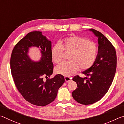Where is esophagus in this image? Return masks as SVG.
<instances>
[{"mask_svg":"<svg viewBox=\"0 0 124 124\" xmlns=\"http://www.w3.org/2000/svg\"><path fill=\"white\" fill-rule=\"evenodd\" d=\"M71 78L70 77H64V79H65V81H66V82H68V81H70L71 80Z\"/></svg>","mask_w":124,"mask_h":124,"instance_id":"obj_1","label":"esophagus"}]
</instances>
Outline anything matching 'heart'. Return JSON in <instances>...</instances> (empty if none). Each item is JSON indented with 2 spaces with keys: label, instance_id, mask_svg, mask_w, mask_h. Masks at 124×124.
<instances>
[{
  "label": "heart",
  "instance_id": "obj_1",
  "mask_svg": "<svg viewBox=\"0 0 124 124\" xmlns=\"http://www.w3.org/2000/svg\"><path fill=\"white\" fill-rule=\"evenodd\" d=\"M63 50L70 53V62H63L56 67L57 74L71 76L78 71L86 70L95 63L98 54V46L95 42L88 40L84 38L72 36L65 38L56 44L51 50V58L56 63L61 61Z\"/></svg>",
  "mask_w": 124,
  "mask_h": 124
}]
</instances>
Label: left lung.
<instances>
[{
	"label": "left lung",
	"mask_w": 124,
	"mask_h": 124,
	"mask_svg": "<svg viewBox=\"0 0 124 124\" xmlns=\"http://www.w3.org/2000/svg\"><path fill=\"white\" fill-rule=\"evenodd\" d=\"M98 38V54L95 63L83 73L84 78L76 75L73 80L77 87L72 92L74 99L79 103L88 105L98 101L108 91L116 69V51L112 43L98 31L90 29Z\"/></svg>",
	"instance_id": "left-lung-1"
}]
</instances>
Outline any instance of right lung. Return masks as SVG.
<instances>
[{"label": "right lung", "mask_w": 124, "mask_h": 124, "mask_svg": "<svg viewBox=\"0 0 124 124\" xmlns=\"http://www.w3.org/2000/svg\"><path fill=\"white\" fill-rule=\"evenodd\" d=\"M31 47L39 48L42 54L38 62L29 57ZM10 67L17 89L27 101L38 106H45L53 102L60 87L64 83L62 75L46 79L53 73L51 58V41L41 32L35 31L27 34L18 42L12 50Z\"/></svg>", "instance_id": "add662e5"}]
</instances>
